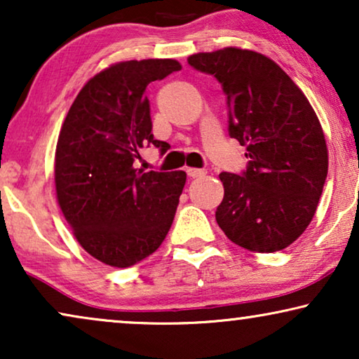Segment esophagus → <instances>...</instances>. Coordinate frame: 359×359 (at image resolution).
Listing matches in <instances>:
<instances>
[{
  "label": "esophagus",
  "mask_w": 359,
  "mask_h": 359,
  "mask_svg": "<svg viewBox=\"0 0 359 359\" xmlns=\"http://www.w3.org/2000/svg\"><path fill=\"white\" fill-rule=\"evenodd\" d=\"M186 173H188V176H191V178H201V176L205 175V170L204 168H186Z\"/></svg>",
  "instance_id": "obj_1"
}]
</instances>
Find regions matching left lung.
<instances>
[{
  "instance_id": "left-lung-1",
  "label": "left lung",
  "mask_w": 359,
  "mask_h": 359,
  "mask_svg": "<svg viewBox=\"0 0 359 359\" xmlns=\"http://www.w3.org/2000/svg\"><path fill=\"white\" fill-rule=\"evenodd\" d=\"M188 63L222 83L229 132L247 147L243 175L220 173L215 220L229 240L273 253L301 237L317 210L328 171L320 121L286 72L263 53L238 47L194 53Z\"/></svg>"
}]
</instances>
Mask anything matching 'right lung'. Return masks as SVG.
I'll return each mask as SVG.
<instances>
[{
  "label": "right lung",
  "instance_id": "obj_1",
  "mask_svg": "<svg viewBox=\"0 0 359 359\" xmlns=\"http://www.w3.org/2000/svg\"><path fill=\"white\" fill-rule=\"evenodd\" d=\"M181 70L173 58L112 63L86 81L63 121L55 149V191L78 243L101 263L127 268L163 243L184 171L135 168L151 134L149 83Z\"/></svg>",
  "mask_w": 359,
  "mask_h": 359
}]
</instances>
